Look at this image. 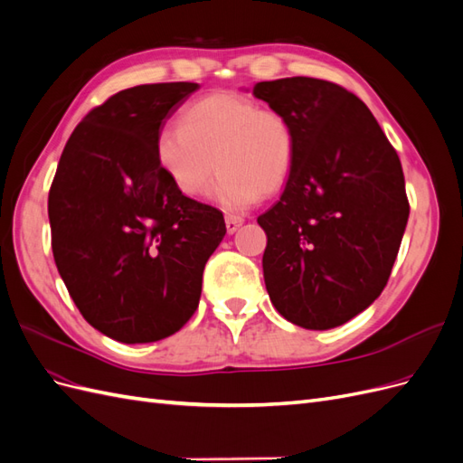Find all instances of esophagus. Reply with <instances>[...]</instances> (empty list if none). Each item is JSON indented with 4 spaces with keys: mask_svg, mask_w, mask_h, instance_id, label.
<instances>
[{
    "mask_svg": "<svg viewBox=\"0 0 463 463\" xmlns=\"http://www.w3.org/2000/svg\"><path fill=\"white\" fill-rule=\"evenodd\" d=\"M243 218L241 216H235V214H226V230L228 233H235L240 230V226H243Z\"/></svg>",
    "mask_w": 463,
    "mask_h": 463,
    "instance_id": "1",
    "label": "esophagus"
}]
</instances>
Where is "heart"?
I'll return each mask as SVG.
<instances>
[{"instance_id":"heart-1","label":"heart","mask_w":463,"mask_h":463,"mask_svg":"<svg viewBox=\"0 0 463 463\" xmlns=\"http://www.w3.org/2000/svg\"><path fill=\"white\" fill-rule=\"evenodd\" d=\"M158 162L187 197H199L216 164L214 199L245 208L286 185L296 162V135L289 121L235 92H214L193 102L181 125L165 128L156 141Z\"/></svg>"}]
</instances>
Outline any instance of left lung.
<instances>
[{
  "instance_id": "left-lung-1",
  "label": "left lung",
  "mask_w": 463,
  "mask_h": 463,
  "mask_svg": "<svg viewBox=\"0 0 463 463\" xmlns=\"http://www.w3.org/2000/svg\"><path fill=\"white\" fill-rule=\"evenodd\" d=\"M296 135L279 201L257 218L276 311L307 330L352 320L381 296L410 216L398 154L371 109L330 80L257 82Z\"/></svg>"
}]
</instances>
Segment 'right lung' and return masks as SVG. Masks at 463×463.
<instances>
[{
    "mask_svg": "<svg viewBox=\"0 0 463 463\" xmlns=\"http://www.w3.org/2000/svg\"><path fill=\"white\" fill-rule=\"evenodd\" d=\"M197 89L158 82L109 96L69 137L52 181L55 266L89 325L121 344L185 325L226 235L220 210L185 197L156 154L165 119Z\"/></svg>",
    "mask_w": 463,
    "mask_h": 463,
    "instance_id": "right-lung-1",
    "label": "right lung"
}]
</instances>
